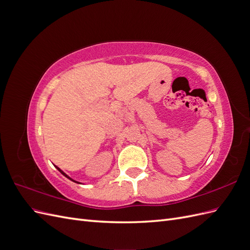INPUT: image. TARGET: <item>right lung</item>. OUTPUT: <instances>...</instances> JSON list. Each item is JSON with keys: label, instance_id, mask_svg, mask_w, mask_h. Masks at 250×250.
Wrapping results in <instances>:
<instances>
[{"label": "right lung", "instance_id": "add662e5", "mask_svg": "<svg viewBox=\"0 0 250 250\" xmlns=\"http://www.w3.org/2000/svg\"><path fill=\"white\" fill-rule=\"evenodd\" d=\"M55 167H56V166H55ZM56 168H57V170H58V171H59V172H60V173H62V174H63V175H64V176H65V177H67V178H69V179H71V180H72V181H74V183H77V181H76V180H74V179H72V178H71V177H70V176H67V175H66V174H65V173H64V172H63V171H62V170H60V169H59V168H58V167H56Z\"/></svg>", "mask_w": 250, "mask_h": 250}]
</instances>
